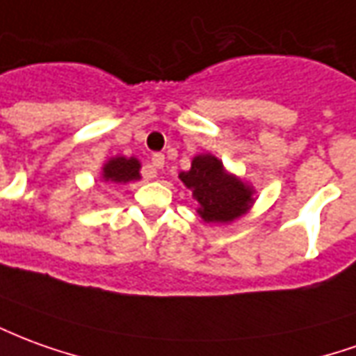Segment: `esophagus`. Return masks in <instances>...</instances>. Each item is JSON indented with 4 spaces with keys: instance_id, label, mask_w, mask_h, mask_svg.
I'll return each mask as SVG.
<instances>
[{
    "instance_id": "34e87169",
    "label": "esophagus",
    "mask_w": 356,
    "mask_h": 356,
    "mask_svg": "<svg viewBox=\"0 0 356 356\" xmlns=\"http://www.w3.org/2000/svg\"><path fill=\"white\" fill-rule=\"evenodd\" d=\"M163 163H165V156H163V154H154L152 165H150V170H148V177H158V170L163 168Z\"/></svg>"
}]
</instances>
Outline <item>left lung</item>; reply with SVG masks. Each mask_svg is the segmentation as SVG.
<instances>
[{"mask_svg": "<svg viewBox=\"0 0 356 356\" xmlns=\"http://www.w3.org/2000/svg\"><path fill=\"white\" fill-rule=\"evenodd\" d=\"M179 179L196 200V213L204 223H233L252 208L254 186L243 177L225 170L223 161L213 154H198L191 170L181 171Z\"/></svg>", "mask_w": 356, "mask_h": 356, "instance_id": "1", "label": "left lung"}]
</instances>
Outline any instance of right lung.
<instances>
[{
    "mask_svg": "<svg viewBox=\"0 0 356 356\" xmlns=\"http://www.w3.org/2000/svg\"><path fill=\"white\" fill-rule=\"evenodd\" d=\"M140 161L135 156H113L109 158L100 171V181L104 183H118V185H127L140 179Z\"/></svg>",
    "mask_w": 356,
    "mask_h": 356,
    "instance_id": "right-lung-1",
    "label": "right lung"
}]
</instances>
